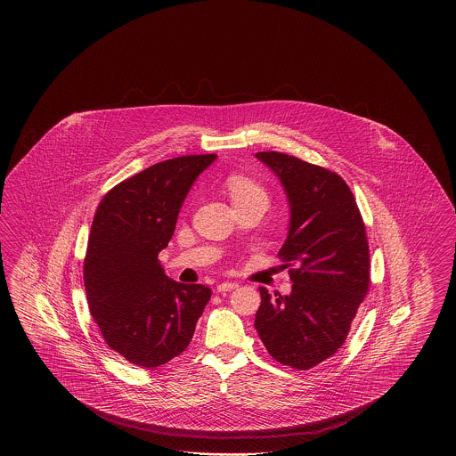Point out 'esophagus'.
Segmentation results:
<instances>
[{
	"instance_id": "esophagus-1",
	"label": "esophagus",
	"mask_w": 456,
	"mask_h": 456,
	"mask_svg": "<svg viewBox=\"0 0 456 456\" xmlns=\"http://www.w3.org/2000/svg\"><path fill=\"white\" fill-rule=\"evenodd\" d=\"M238 283L232 282H224L218 283L217 285V292L218 294H224V292H231V290H234V289H238Z\"/></svg>"
}]
</instances>
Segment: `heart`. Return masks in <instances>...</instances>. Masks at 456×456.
I'll list each match as a JSON object with an SVG mask.
<instances>
[{"instance_id": "1", "label": "heart", "mask_w": 456, "mask_h": 456, "mask_svg": "<svg viewBox=\"0 0 456 456\" xmlns=\"http://www.w3.org/2000/svg\"><path fill=\"white\" fill-rule=\"evenodd\" d=\"M225 190L229 191V196L236 207L255 201L268 203V193L265 186L260 181L246 174H229L225 179Z\"/></svg>"}]
</instances>
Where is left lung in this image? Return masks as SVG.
Instances as JSON below:
<instances>
[{
    "mask_svg": "<svg viewBox=\"0 0 456 456\" xmlns=\"http://www.w3.org/2000/svg\"><path fill=\"white\" fill-rule=\"evenodd\" d=\"M282 183L290 205L289 234L279 251L290 266L292 292L260 287L255 328L283 366L307 370L344 346L369 290L364 220L337 173L281 152H258Z\"/></svg>",
    "mask_w": 456,
    "mask_h": 456,
    "instance_id": "left-lung-1",
    "label": "left lung"
}]
</instances>
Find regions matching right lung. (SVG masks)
Returning <instances> with one entry per match:
<instances>
[{"mask_svg":"<svg viewBox=\"0 0 456 456\" xmlns=\"http://www.w3.org/2000/svg\"><path fill=\"white\" fill-rule=\"evenodd\" d=\"M216 153L175 157L116 184L94 216L84 282L88 309L109 347L128 362L153 369L190 346L212 290L164 273L183 201Z\"/></svg>","mask_w":456,"mask_h":456,"instance_id":"obj_1","label":"right lung"}]
</instances>
